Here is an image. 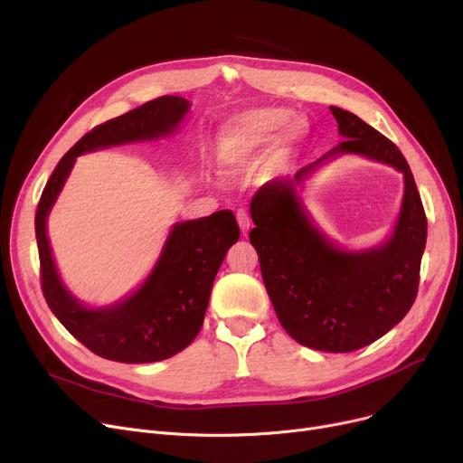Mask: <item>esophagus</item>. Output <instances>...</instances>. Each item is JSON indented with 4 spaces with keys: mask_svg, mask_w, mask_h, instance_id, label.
Segmentation results:
<instances>
[{
    "mask_svg": "<svg viewBox=\"0 0 463 463\" xmlns=\"http://www.w3.org/2000/svg\"><path fill=\"white\" fill-rule=\"evenodd\" d=\"M236 221H238V225H240V229H242V232L246 234L248 231H250V217H248V213L244 212V210H238L236 212Z\"/></svg>",
    "mask_w": 463,
    "mask_h": 463,
    "instance_id": "esophagus-1",
    "label": "esophagus"
}]
</instances>
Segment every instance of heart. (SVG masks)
Returning <instances> with one entry per match:
<instances>
[{"instance_id":"b5f03b06","label":"heart","mask_w":463,"mask_h":463,"mask_svg":"<svg viewBox=\"0 0 463 463\" xmlns=\"http://www.w3.org/2000/svg\"><path fill=\"white\" fill-rule=\"evenodd\" d=\"M286 108H253L231 117L219 132V165L225 174H238L251 168L270 146L269 166L284 165L289 153L303 142L307 125L291 118Z\"/></svg>"}]
</instances>
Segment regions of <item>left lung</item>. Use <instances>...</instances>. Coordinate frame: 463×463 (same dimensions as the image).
I'll return each instance as SVG.
<instances>
[{
    "mask_svg": "<svg viewBox=\"0 0 463 463\" xmlns=\"http://www.w3.org/2000/svg\"><path fill=\"white\" fill-rule=\"evenodd\" d=\"M345 137L295 177L272 179L251 198L260 274L281 327L307 348L354 352L395 327L411 310L420 281L428 219L405 156L386 136L357 115L331 106ZM364 154L393 165L406 177L404 206L386 245L346 252L309 221L296 187L326 159Z\"/></svg>",
    "mask_w": 463,
    "mask_h": 463,
    "instance_id": "8db88e82",
    "label": "left lung"
}]
</instances>
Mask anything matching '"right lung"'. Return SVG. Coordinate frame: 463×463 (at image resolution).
Returning <instances> with one entry per match:
<instances>
[{"label": "right lung", "instance_id": "add662e5", "mask_svg": "<svg viewBox=\"0 0 463 463\" xmlns=\"http://www.w3.org/2000/svg\"><path fill=\"white\" fill-rule=\"evenodd\" d=\"M189 111L179 96H160L92 128L60 158L39 198L35 238L42 263V289L52 314L81 345L120 364H153L187 348L200 327L215 274L240 229L231 210L175 223L149 278L117 305L89 308L58 276L47 238V217L83 153L170 136Z\"/></svg>", "mask_w": 463, "mask_h": 463}]
</instances>
